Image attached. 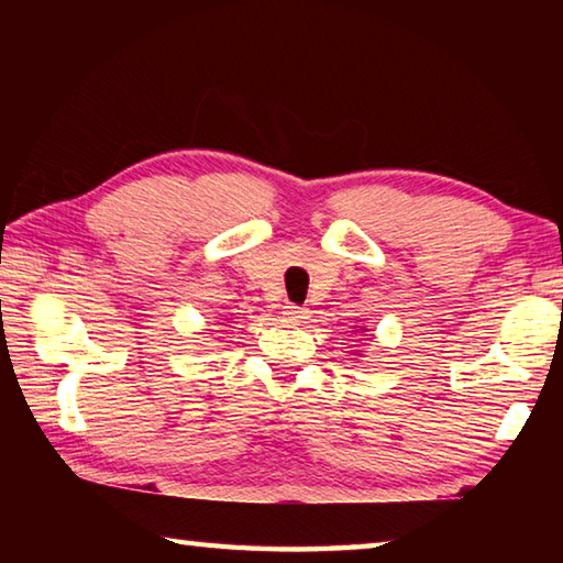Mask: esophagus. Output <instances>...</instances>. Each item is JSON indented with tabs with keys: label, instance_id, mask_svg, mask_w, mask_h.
Segmentation results:
<instances>
[{
	"label": "esophagus",
	"instance_id": "34e87169",
	"mask_svg": "<svg viewBox=\"0 0 563 563\" xmlns=\"http://www.w3.org/2000/svg\"><path fill=\"white\" fill-rule=\"evenodd\" d=\"M283 318L285 322H302L305 318H308V310L305 308H298V305H285L283 308Z\"/></svg>",
	"mask_w": 563,
	"mask_h": 563
}]
</instances>
